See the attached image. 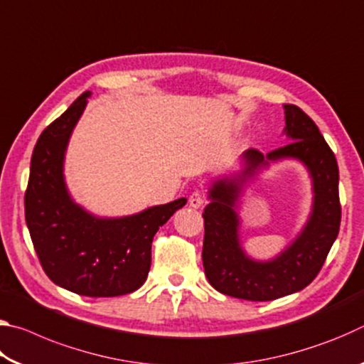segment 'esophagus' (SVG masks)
<instances>
[{"instance_id": "34e87169", "label": "esophagus", "mask_w": 364, "mask_h": 364, "mask_svg": "<svg viewBox=\"0 0 364 364\" xmlns=\"http://www.w3.org/2000/svg\"><path fill=\"white\" fill-rule=\"evenodd\" d=\"M189 205L194 208H200L204 205V194H202L200 191H194V193L189 196Z\"/></svg>"}]
</instances>
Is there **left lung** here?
<instances>
[{
	"instance_id": "8db88e82",
	"label": "left lung",
	"mask_w": 364,
	"mask_h": 364,
	"mask_svg": "<svg viewBox=\"0 0 364 364\" xmlns=\"http://www.w3.org/2000/svg\"><path fill=\"white\" fill-rule=\"evenodd\" d=\"M284 133L291 143L263 156L247 149L242 170L215 180L208 189L210 204L204 208L205 276L218 292L236 299L267 301L299 292L316 278L341 226L338 167L334 152L319 133L316 123L300 107L284 104ZM294 158L304 163L312 178V213L299 236L271 261H254L238 241L240 220L237 202L243 186L271 161Z\"/></svg>"
}]
</instances>
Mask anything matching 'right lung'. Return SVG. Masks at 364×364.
Segmentation results:
<instances>
[{"label":"right lung","mask_w":364,"mask_h":364,"mask_svg":"<svg viewBox=\"0 0 364 364\" xmlns=\"http://www.w3.org/2000/svg\"><path fill=\"white\" fill-rule=\"evenodd\" d=\"M91 96L86 91L40 134L30 162L26 221L36 255L54 284L86 297H117L144 284L151 244L186 199L120 218H100L69 194L64 159Z\"/></svg>","instance_id":"right-lung-1"}]
</instances>
